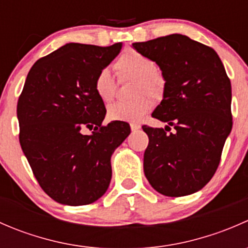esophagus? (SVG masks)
I'll list each match as a JSON object with an SVG mask.
<instances>
[{"instance_id":"1","label":"esophagus","mask_w":248,"mask_h":248,"mask_svg":"<svg viewBox=\"0 0 248 248\" xmlns=\"http://www.w3.org/2000/svg\"><path fill=\"white\" fill-rule=\"evenodd\" d=\"M141 128L139 124H131V129L132 131H138V129Z\"/></svg>"}]
</instances>
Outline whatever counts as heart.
<instances>
[{
    "mask_svg": "<svg viewBox=\"0 0 248 248\" xmlns=\"http://www.w3.org/2000/svg\"><path fill=\"white\" fill-rule=\"evenodd\" d=\"M115 69L121 79H137L136 96L146 93L154 101H158L164 93L166 81L156 69L154 60L136 50L122 54L115 62ZM94 91L103 102H110L116 92V82L109 69L104 68L94 79ZM151 101L141 96L134 101L116 102L108 107V117L112 121L139 122L151 109Z\"/></svg>",
    "mask_w": 248,
    "mask_h": 248,
    "instance_id": "obj_1",
    "label": "heart"
}]
</instances>
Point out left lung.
I'll use <instances>...</instances> for the list:
<instances>
[{"instance_id": "1", "label": "left lung", "mask_w": 248, "mask_h": 248, "mask_svg": "<svg viewBox=\"0 0 248 248\" xmlns=\"http://www.w3.org/2000/svg\"><path fill=\"white\" fill-rule=\"evenodd\" d=\"M132 46L156 62L166 81L152 116L167 126H142L149 137L145 176L163 196L196 193L214 176L232 131L231 80L212 47L184 34ZM170 125L175 131L167 135Z\"/></svg>"}]
</instances>
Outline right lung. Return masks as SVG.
I'll use <instances>...</instances> for the list:
<instances>
[{
    "label": "right lung",
    "instance_id": "1",
    "mask_svg": "<svg viewBox=\"0 0 248 248\" xmlns=\"http://www.w3.org/2000/svg\"><path fill=\"white\" fill-rule=\"evenodd\" d=\"M121 47L67 43L27 74L16 107L20 145L43 191L60 204L101 198L111 180V155L131 133L126 122L102 124L107 110L94 91L97 74ZM85 128L94 132L82 135Z\"/></svg>",
    "mask_w": 248,
    "mask_h": 248
}]
</instances>
